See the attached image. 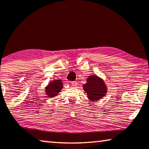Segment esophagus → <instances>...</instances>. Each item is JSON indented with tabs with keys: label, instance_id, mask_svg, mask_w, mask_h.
Here are the masks:
<instances>
[{
	"label": "esophagus",
	"instance_id": "34e87169",
	"mask_svg": "<svg viewBox=\"0 0 149 149\" xmlns=\"http://www.w3.org/2000/svg\"><path fill=\"white\" fill-rule=\"evenodd\" d=\"M71 85L73 87H76L77 85V83L76 81H72L71 82Z\"/></svg>",
	"mask_w": 149,
	"mask_h": 149
}]
</instances>
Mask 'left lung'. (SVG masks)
<instances>
[{
	"mask_svg": "<svg viewBox=\"0 0 149 149\" xmlns=\"http://www.w3.org/2000/svg\"><path fill=\"white\" fill-rule=\"evenodd\" d=\"M83 88L87 93L88 99L94 102L104 97L108 91L104 79L94 74L88 76L87 83L83 85Z\"/></svg>",
	"mask_w": 149,
	"mask_h": 149,
	"instance_id": "obj_1",
	"label": "left lung"
}]
</instances>
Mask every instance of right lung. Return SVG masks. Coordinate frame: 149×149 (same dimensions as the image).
I'll list each match as a JSON object with an SVG mask.
<instances>
[{"label":"right lung","instance_id":"add662e5","mask_svg":"<svg viewBox=\"0 0 149 149\" xmlns=\"http://www.w3.org/2000/svg\"><path fill=\"white\" fill-rule=\"evenodd\" d=\"M63 88V82L61 79L52 80L45 87V93L47 97H55L59 94Z\"/></svg>","mask_w":149,"mask_h":149}]
</instances>
